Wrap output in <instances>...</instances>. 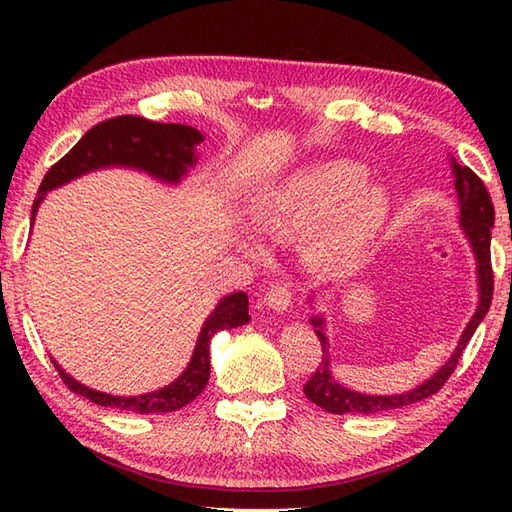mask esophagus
I'll return each mask as SVG.
<instances>
[{"label": "esophagus", "instance_id": "34e87169", "mask_svg": "<svg viewBox=\"0 0 512 512\" xmlns=\"http://www.w3.org/2000/svg\"><path fill=\"white\" fill-rule=\"evenodd\" d=\"M266 306L275 312H286L292 306V286L277 284L266 292Z\"/></svg>", "mask_w": 512, "mask_h": 512}]
</instances>
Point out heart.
<instances>
[{
    "mask_svg": "<svg viewBox=\"0 0 512 512\" xmlns=\"http://www.w3.org/2000/svg\"><path fill=\"white\" fill-rule=\"evenodd\" d=\"M367 169L352 160H328L279 184L259 189L250 215L259 228L297 235L321 222L308 242L314 266H347L361 259L389 220L383 184H365Z\"/></svg>",
    "mask_w": 512,
    "mask_h": 512,
    "instance_id": "heart-1",
    "label": "heart"
}]
</instances>
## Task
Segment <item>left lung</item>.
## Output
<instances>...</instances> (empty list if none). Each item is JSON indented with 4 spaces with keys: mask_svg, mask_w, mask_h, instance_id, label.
<instances>
[{
    "mask_svg": "<svg viewBox=\"0 0 512 512\" xmlns=\"http://www.w3.org/2000/svg\"><path fill=\"white\" fill-rule=\"evenodd\" d=\"M451 171H453V184L455 193H458V206H460V228L469 242L473 257H475V273H477V306L471 321L466 323V328L460 336L458 345H455L453 354L449 361L444 363L436 374L422 380L409 391H402V394H387V396H376V394H361V391L347 389L341 385L339 380L332 376V354H330V339L325 334V319L321 314H314L310 319L314 334L319 336L321 347H323V361L317 367V372L310 376V380L303 385V394L312 400L314 405L345 416V413H380L389 409H400L413 405V402L424 400L436 394V391L447 383V378L453 374L455 365H458L460 356L464 352L466 343L471 341L475 334L477 325L482 323L486 317L488 308H491L493 299V268H491V228L495 224V209L491 202V195H488L484 182L475 176L469 167H460L455 158H451ZM314 301V297H308Z\"/></svg>",
    "mask_w": 512,
    "mask_h": 512,
    "instance_id": "left-lung-1",
    "label": "left lung"
}]
</instances>
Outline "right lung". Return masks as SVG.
I'll use <instances>...</instances> for the list:
<instances>
[{
  "mask_svg": "<svg viewBox=\"0 0 512 512\" xmlns=\"http://www.w3.org/2000/svg\"><path fill=\"white\" fill-rule=\"evenodd\" d=\"M204 140L202 132L191 125L180 123H154L147 121L143 116H116L110 121H103L94 125L88 134H85L79 143H76L68 154H65L57 165H52L41 180L39 195L35 204H32V217L39 211V204L46 198L48 191L59 189L76 178L85 176V173L110 169V167H123V169H136L140 173L156 178L162 184H176L187 178L191 167L198 162V147ZM250 321L248 314V297L246 292H233L220 299L215 310L206 317L202 330L198 334V343L187 369L162 389L149 391V394L140 396H112L105 391L90 389L88 385H81L65 369L54 361V367L61 376V380L68 385L74 394L92 400L94 405L112 407L121 411L132 413H167L178 411L187 407L191 400L202 394V389L209 383L211 374V356L209 347L211 339L220 330H231L246 325Z\"/></svg>",
  "mask_w": 512,
  "mask_h": 512,
  "instance_id": "obj_1",
  "label": "right lung"
}]
</instances>
